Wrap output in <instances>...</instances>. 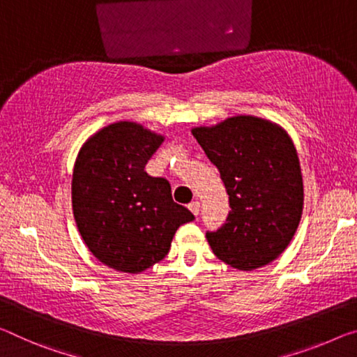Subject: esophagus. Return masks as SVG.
Listing matches in <instances>:
<instances>
[{
  "mask_svg": "<svg viewBox=\"0 0 357 357\" xmlns=\"http://www.w3.org/2000/svg\"><path fill=\"white\" fill-rule=\"evenodd\" d=\"M199 207H201V204H199V201H191L190 204H188V209L195 213V215H197V213H199Z\"/></svg>",
  "mask_w": 357,
  "mask_h": 357,
  "instance_id": "34e87169",
  "label": "esophagus"
}]
</instances>
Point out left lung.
I'll return each instance as SVG.
<instances>
[{"mask_svg": "<svg viewBox=\"0 0 357 357\" xmlns=\"http://www.w3.org/2000/svg\"><path fill=\"white\" fill-rule=\"evenodd\" d=\"M191 132L220 172L231 207L225 225L206 233L213 254L243 271L278 259L303 211L301 169L286 130L261 118L234 116Z\"/></svg>", "mask_w": 357, "mask_h": 357, "instance_id": "1", "label": "left lung"}]
</instances>
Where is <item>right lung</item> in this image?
Here are the masks:
<instances>
[{
  "instance_id": "right-lung-1",
  "label": "right lung",
  "mask_w": 357,
  "mask_h": 357,
  "mask_svg": "<svg viewBox=\"0 0 357 357\" xmlns=\"http://www.w3.org/2000/svg\"><path fill=\"white\" fill-rule=\"evenodd\" d=\"M162 137L129 121L109 124L76 158L71 202L79 234L113 270L140 273L162 260L180 225L195 218L172 199L171 183L145 166Z\"/></svg>"
}]
</instances>
